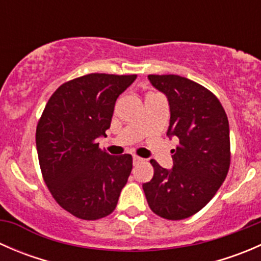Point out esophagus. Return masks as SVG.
Segmentation results:
<instances>
[{
  "label": "esophagus",
  "mask_w": 261,
  "mask_h": 261,
  "mask_svg": "<svg viewBox=\"0 0 261 261\" xmlns=\"http://www.w3.org/2000/svg\"><path fill=\"white\" fill-rule=\"evenodd\" d=\"M133 162H134V164H139V163H141L143 162V158H140V156H138V155H134L133 156Z\"/></svg>",
  "instance_id": "1"
}]
</instances>
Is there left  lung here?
<instances>
[{
  "instance_id": "left-lung-1",
  "label": "left lung",
  "mask_w": 261,
  "mask_h": 261,
  "mask_svg": "<svg viewBox=\"0 0 261 261\" xmlns=\"http://www.w3.org/2000/svg\"><path fill=\"white\" fill-rule=\"evenodd\" d=\"M167 96L170 107L168 136L179 144L172 150L173 168L154 159L152 179L143 184L151 211L167 220H184L213 198L230 168V128L222 105L201 84L175 74L147 75Z\"/></svg>"
}]
</instances>
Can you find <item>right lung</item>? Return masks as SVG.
Wrapping results in <instances>:
<instances>
[{
  "mask_svg": "<svg viewBox=\"0 0 261 261\" xmlns=\"http://www.w3.org/2000/svg\"><path fill=\"white\" fill-rule=\"evenodd\" d=\"M136 74L92 73L63 83L49 98L36 126L44 181L62 208L81 220L114 212L133 169V156H112L98 147L117 97Z\"/></svg>",
  "mask_w": 261,
  "mask_h": 261,
  "instance_id": "obj_1",
  "label": "right lung"
}]
</instances>
